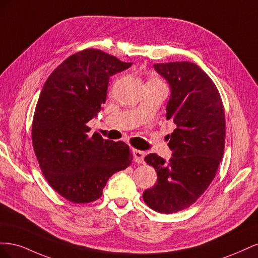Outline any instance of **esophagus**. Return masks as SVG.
<instances>
[{"instance_id":"obj_1","label":"esophagus","mask_w":258,"mask_h":258,"mask_svg":"<svg viewBox=\"0 0 258 258\" xmlns=\"http://www.w3.org/2000/svg\"><path fill=\"white\" fill-rule=\"evenodd\" d=\"M132 155H134V159L138 163H142L144 162V152L139 151V150H132Z\"/></svg>"}]
</instances>
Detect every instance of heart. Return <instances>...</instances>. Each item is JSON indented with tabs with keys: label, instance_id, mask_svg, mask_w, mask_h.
Here are the masks:
<instances>
[{
	"label": "heart",
	"instance_id": "b5f03b06",
	"mask_svg": "<svg viewBox=\"0 0 258 258\" xmlns=\"http://www.w3.org/2000/svg\"><path fill=\"white\" fill-rule=\"evenodd\" d=\"M154 81H155V82H159V81H157V80H154Z\"/></svg>",
	"mask_w": 258,
	"mask_h": 258
}]
</instances>
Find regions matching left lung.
<instances>
[{"label": "left lung", "instance_id": "1", "mask_svg": "<svg viewBox=\"0 0 258 258\" xmlns=\"http://www.w3.org/2000/svg\"><path fill=\"white\" fill-rule=\"evenodd\" d=\"M171 88L166 118L175 129L168 136L172 157H145L157 172V182L143 192L145 204L159 213L188 208L204 194L216 174L225 147L222 98L207 73L188 61L154 64Z\"/></svg>", "mask_w": 258, "mask_h": 258}]
</instances>
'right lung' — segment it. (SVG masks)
I'll use <instances>...</instances> for the list:
<instances>
[{
	"label": "right lung",
	"mask_w": 258,
	"mask_h": 258,
	"mask_svg": "<svg viewBox=\"0 0 258 258\" xmlns=\"http://www.w3.org/2000/svg\"><path fill=\"white\" fill-rule=\"evenodd\" d=\"M99 49H84L53 70L38 98L32 143L42 172L52 188L74 204L102 196L114 173L132 161L129 146L88 136L87 122L102 108L110 77L131 67Z\"/></svg>",
	"instance_id": "right-lung-1"
}]
</instances>
